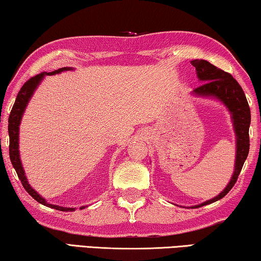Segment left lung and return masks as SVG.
Returning <instances> with one entry per match:
<instances>
[{
    "instance_id": "obj_1",
    "label": "left lung",
    "mask_w": 261,
    "mask_h": 261,
    "mask_svg": "<svg viewBox=\"0 0 261 261\" xmlns=\"http://www.w3.org/2000/svg\"><path fill=\"white\" fill-rule=\"evenodd\" d=\"M191 63L192 66L195 67L196 76L202 82V85L194 89L193 93L200 97L215 98L223 102L231 113L234 134H236V162H234V171L231 179L227 187L215 198L192 207L199 208L222 199L229 193L236 184L246 157L249 155L251 112L244 91L229 72L215 67L206 60H193Z\"/></svg>"
}]
</instances>
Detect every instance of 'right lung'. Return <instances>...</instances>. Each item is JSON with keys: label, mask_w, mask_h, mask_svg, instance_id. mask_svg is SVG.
<instances>
[{"label": "right lung", "mask_w": 261, "mask_h": 261, "mask_svg": "<svg viewBox=\"0 0 261 261\" xmlns=\"http://www.w3.org/2000/svg\"><path fill=\"white\" fill-rule=\"evenodd\" d=\"M65 70H72V69L68 67H63V68H60V69L54 70L52 72H41V74L33 76V77H31L24 83L23 87L20 88L18 95H17V97H16L14 106H12V110H11L10 115H9V125H8V132H9V156H10L11 164L15 168L17 176H18L19 180L22 181V185L25 189V191H27L34 200H37L38 202L44 204V206L57 209V211H61V212H72V211H75V208L60 207V206H57V204L48 203L44 198H42V196H40L36 191L32 189L31 186H30L28 179H27V177H25V172H24L22 162H20L19 150H18V135H19L20 120H22L24 111H25V109H27L28 102L30 99H31L34 90H36L38 85H39V83L41 82V80L44 79L46 75L59 74V72L65 71ZM85 207L87 206L81 207L80 209H83Z\"/></svg>", "instance_id": "right-lung-1"}]
</instances>
